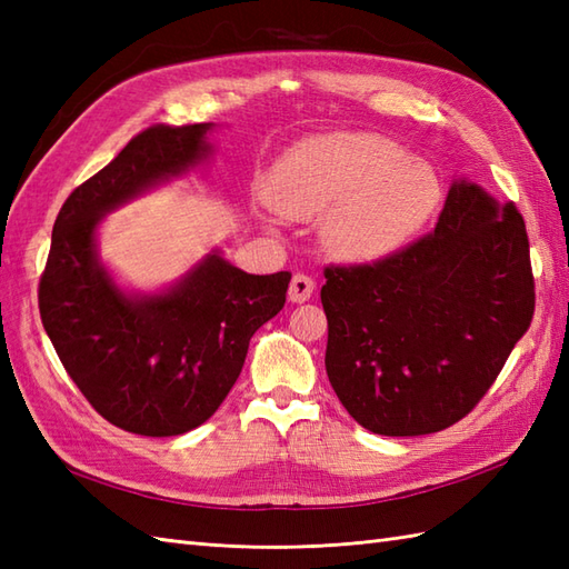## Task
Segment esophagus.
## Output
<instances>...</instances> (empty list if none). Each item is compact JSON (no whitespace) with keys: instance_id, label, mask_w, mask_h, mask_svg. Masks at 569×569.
I'll use <instances>...</instances> for the list:
<instances>
[{"instance_id":"esophagus-1","label":"esophagus","mask_w":569,"mask_h":569,"mask_svg":"<svg viewBox=\"0 0 569 569\" xmlns=\"http://www.w3.org/2000/svg\"><path fill=\"white\" fill-rule=\"evenodd\" d=\"M316 293V281L306 273H296L291 278V286H288V300L291 303H306Z\"/></svg>"}]
</instances>
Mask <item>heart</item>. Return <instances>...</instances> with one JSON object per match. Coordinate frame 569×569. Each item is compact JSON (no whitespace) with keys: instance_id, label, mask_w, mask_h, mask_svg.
<instances>
[{"instance_id":"heart-1","label":"heart","mask_w":569,"mask_h":569,"mask_svg":"<svg viewBox=\"0 0 569 569\" xmlns=\"http://www.w3.org/2000/svg\"><path fill=\"white\" fill-rule=\"evenodd\" d=\"M263 198L286 217L322 214L325 247L371 261L406 247L428 224L440 180L430 163L389 139L337 131L288 151L266 178Z\"/></svg>"}]
</instances>
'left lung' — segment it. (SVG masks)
<instances>
[{"instance_id": "obj_1", "label": "left lung", "mask_w": 569, "mask_h": 569, "mask_svg": "<svg viewBox=\"0 0 569 569\" xmlns=\"http://www.w3.org/2000/svg\"><path fill=\"white\" fill-rule=\"evenodd\" d=\"M325 278L332 389L361 428L389 438L462 420L536 310L521 212L465 178L430 234L373 263L328 266Z\"/></svg>"}]
</instances>
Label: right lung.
<instances>
[{
  "label": "right lung",
  "instance_id": "1",
  "mask_svg": "<svg viewBox=\"0 0 569 569\" xmlns=\"http://www.w3.org/2000/svg\"><path fill=\"white\" fill-rule=\"evenodd\" d=\"M212 124L143 129L60 208L39 283L41 322L70 379L112 426L171 438L202 426L244 367L291 273L253 276L210 251L161 293H127L98 257L107 212L212 153Z\"/></svg>",
  "mask_w": 569,
  "mask_h": 569
}]
</instances>
